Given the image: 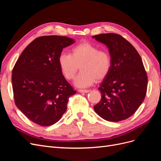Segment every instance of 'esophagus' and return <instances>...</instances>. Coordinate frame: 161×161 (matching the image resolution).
<instances>
[{"label": "esophagus", "instance_id": "1", "mask_svg": "<svg viewBox=\"0 0 161 161\" xmlns=\"http://www.w3.org/2000/svg\"><path fill=\"white\" fill-rule=\"evenodd\" d=\"M80 92H85V93H86V92H89V91L87 90V89H79V91H78Z\"/></svg>", "mask_w": 161, "mask_h": 161}]
</instances>
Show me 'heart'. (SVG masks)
<instances>
[{"label": "heart", "mask_w": 161, "mask_h": 161, "mask_svg": "<svg viewBox=\"0 0 161 161\" xmlns=\"http://www.w3.org/2000/svg\"><path fill=\"white\" fill-rule=\"evenodd\" d=\"M58 62L67 80L74 79L80 67L81 72L76 76L75 84L81 88L92 85L96 80L105 79L111 68L109 53L105 50H99L89 42H82L72 47L70 53H60Z\"/></svg>", "instance_id": "obj_1"}]
</instances>
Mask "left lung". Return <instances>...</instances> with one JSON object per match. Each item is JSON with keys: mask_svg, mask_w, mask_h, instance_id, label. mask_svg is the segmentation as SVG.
I'll use <instances>...</instances> for the list:
<instances>
[{"mask_svg": "<svg viewBox=\"0 0 161 161\" xmlns=\"http://www.w3.org/2000/svg\"><path fill=\"white\" fill-rule=\"evenodd\" d=\"M109 48L111 68L98 89L101 99L94 110L102 118L118 122L132 115L143 102L148 77L138 52L122 36L102 33L92 36Z\"/></svg>", "mask_w": 161, "mask_h": 161, "instance_id": "1", "label": "left lung"}]
</instances>
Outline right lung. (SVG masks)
<instances>
[{"mask_svg": "<svg viewBox=\"0 0 161 161\" xmlns=\"http://www.w3.org/2000/svg\"><path fill=\"white\" fill-rule=\"evenodd\" d=\"M74 40L45 36L35 39L23 50L13 69L14 103L33 122L49 126L59 121L69 97L76 91L67 82L58 58Z\"/></svg>", "mask_w": 161, "mask_h": 161, "instance_id": "right-lung-1", "label": "right lung"}]
</instances>
